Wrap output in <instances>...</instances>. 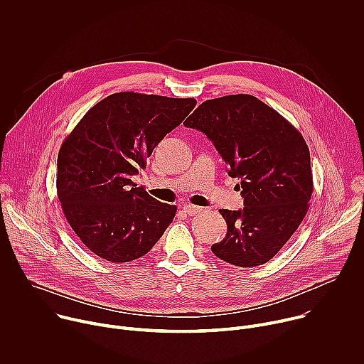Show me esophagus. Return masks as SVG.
Wrapping results in <instances>:
<instances>
[{"label": "esophagus", "mask_w": 364, "mask_h": 364, "mask_svg": "<svg viewBox=\"0 0 364 364\" xmlns=\"http://www.w3.org/2000/svg\"><path fill=\"white\" fill-rule=\"evenodd\" d=\"M183 210H184V213L187 216H194V215L201 212V207H197V205H193V204H187V205L183 207Z\"/></svg>", "instance_id": "1"}]
</instances>
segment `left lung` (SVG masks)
Listing matches in <instances>:
<instances>
[{"instance_id":"obj_1","label":"left lung","mask_w":364,"mask_h":364,"mask_svg":"<svg viewBox=\"0 0 364 364\" xmlns=\"http://www.w3.org/2000/svg\"><path fill=\"white\" fill-rule=\"evenodd\" d=\"M207 135L237 184L245 207L219 210L225 239L212 246L235 267L264 265L301 225L313 194L309 149L301 132L252 95L209 99L186 119Z\"/></svg>"}]
</instances>
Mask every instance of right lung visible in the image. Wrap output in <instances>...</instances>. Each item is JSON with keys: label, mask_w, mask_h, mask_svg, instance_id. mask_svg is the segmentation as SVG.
<instances>
[{"label": "right lung", "mask_w": 364, "mask_h": 364, "mask_svg": "<svg viewBox=\"0 0 364 364\" xmlns=\"http://www.w3.org/2000/svg\"><path fill=\"white\" fill-rule=\"evenodd\" d=\"M196 103L119 92L97 102L68 135L58 155V197L92 253L112 264L135 261L173 222L177 207L155 200L131 178Z\"/></svg>", "instance_id": "right-lung-1"}]
</instances>
